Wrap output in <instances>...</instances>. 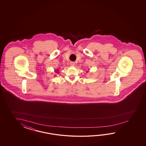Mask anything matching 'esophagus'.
I'll use <instances>...</instances> for the list:
<instances>
[{"label":"esophagus","mask_w":146,"mask_h":146,"mask_svg":"<svg viewBox=\"0 0 146 146\" xmlns=\"http://www.w3.org/2000/svg\"><path fill=\"white\" fill-rule=\"evenodd\" d=\"M74 62H70V65L72 66H74Z\"/></svg>","instance_id":"1"}]
</instances>
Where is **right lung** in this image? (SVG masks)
Wrapping results in <instances>:
<instances>
[{
  "label": "right lung",
  "mask_w": 146,
  "mask_h": 146,
  "mask_svg": "<svg viewBox=\"0 0 146 146\" xmlns=\"http://www.w3.org/2000/svg\"><path fill=\"white\" fill-rule=\"evenodd\" d=\"M55 70V72L56 73H59V72H58V69H56V70Z\"/></svg>",
  "instance_id": "1"
}]
</instances>
